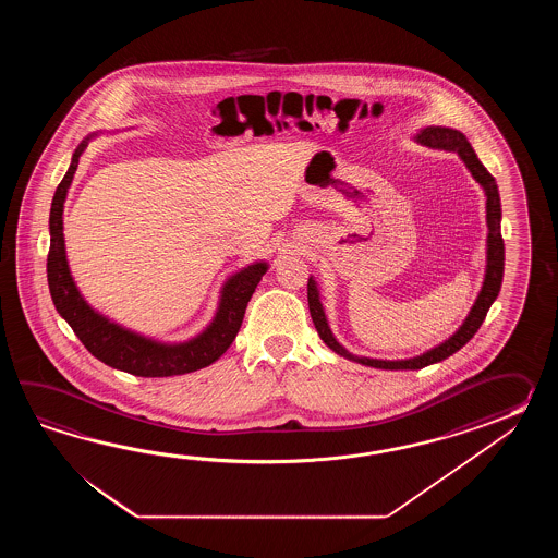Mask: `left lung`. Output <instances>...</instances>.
<instances>
[{"instance_id":"obj_1","label":"left lung","mask_w":558,"mask_h":558,"mask_svg":"<svg viewBox=\"0 0 558 558\" xmlns=\"http://www.w3.org/2000/svg\"><path fill=\"white\" fill-rule=\"evenodd\" d=\"M416 142L428 145V147H439V149H447V151H457L461 155L464 166L469 167V171L473 173V178L483 185L486 193V226H488V238H486V274L485 283L481 293L474 301L473 308L469 313V317L464 319L461 329L452 335L451 339H447L445 343L439 347L430 349L423 355L415 356V359H404V361H380V359H367V356L351 355L344 347L337 343V339L332 337L331 329L325 319V313L320 307L319 291L317 284L313 279H308L307 283V299L308 311H311V319L315 323V329L319 332L323 343L332 349L337 355L344 356L356 361L361 365L375 368H389V371H399V368H415L427 367L433 363H439L442 359L451 356L457 353L461 347L469 343L474 337V332L478 331V327L483 325L488 308L493 305V301L497 299L498 291H500V283H502V271H505V241L500 235V197H498L497 181L486 171V167L478 161V157L473 151L471 143L466 142L461 131L449 130V128H427L421 131V135L416 137Z\"/></svg>"}]
</instances>
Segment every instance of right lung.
<instances>
[{
	"label": "right lung",
	"mask_w": 558,
	"mask_h": 558,
	"mask_svg": "<svg viewBox=\"0 0 558 558\" xmlns=\"http://www.w3.org/2000/svg\"><path fill=\"white\" fill-rule=\"evenodd\" d=\"M87 142L82 143L72 157V166L61 179L51 211H49L48 283L53 305L63 319L70 323L77 339L85 349L109 367L131 373L135 377H173L185 375L197 368L207 367L226 353L238 337L245 308L255 287L267 271L265 263H255L247 269L233 275L226 287L214 323L187 343L161 344L135 332L121 329L116 323L95 313L80 295L73 283L65 245H63V202L72 185L73 173L85 151Z\"/></svg>",
	"instance_id": "1"
}]
</instances>
